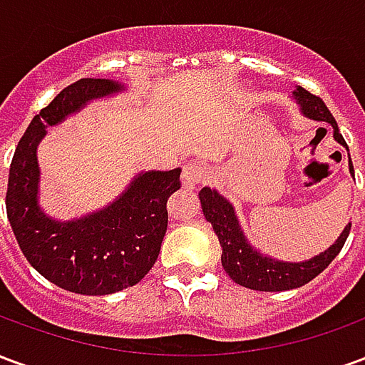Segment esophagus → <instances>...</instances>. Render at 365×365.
<instances>
[{
    "mask_svg": "<svg viewBox=\"0 0 365 365\" xmlns=\"http://www.w3.org/2000/svg\"><path fill=\"white\" fill-rule=\"evenodd\" d=\"M203 180V168L193 162H187L182 170V185L185 190H193Z\"/></svg>",
    "mask_w": 365,
    "mask_h": 365,
    "instance_id": "1",
    "label": "esophagus"
}]
</instances>
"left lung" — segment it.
<instances>
[{"label": "left lung", "mask_w": 365, "mask_h": 365, "mask_svg": "<svg viewBox=\"0 0 365 365\" xmlns=\"http://www.w3.org/2000/svg\"><path fill=\"white\" fill-rule=\"evenodd\" d=\"M291 97L299 105V111L303 113V117L330 125L334 140L348 150L344 138L338 130L336 120L330 115L327 105L322 103L321 97L309 93L301 86H295V90L291 91ZM348 168H350V175L354 178V166L350 158H348ZM199 201H201V209H203L205 219L211 222L215 235L219 238V245L222 248L221 262L225 272L230 275V279L235 283L256 291L295 289V287H301V285L314 279L342 250L346 238L350 235V227H352L348 222L344 230L340 232V237L334 240V245H330L324 252L317 254L313 258L303 262H285L277 260L269 254L260 252L248 240L245 230L240 227L235 205L219 191L203 187L199 191Z\"/></svg>", "instance_id": "8db88e82"}]
</instances>
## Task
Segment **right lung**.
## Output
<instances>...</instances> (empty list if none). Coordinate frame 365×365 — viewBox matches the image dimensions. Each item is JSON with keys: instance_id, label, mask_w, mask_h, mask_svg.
<instances>
[{"instance_id": "add662e5", "label": "right lung", "mask_w": 365, "mask_h": 365, "mask_svg": "<svg viewBox=\"0 0 365 365\" xmlns=\"http://www.w3.org/2000/svg\"><path fill=\"white\" fill-rule=\"evenodd\" d=\"M125 90V83L103 78L64 88L33 117L9 168L5 207L19 248L43 277L80 295L117 293L150 272L168 229V197L180 190V168L148 170L138 172L109 205L83 217L60 221L41 207L36 148L46 128Z\"/></svg>"}]
</instances>
